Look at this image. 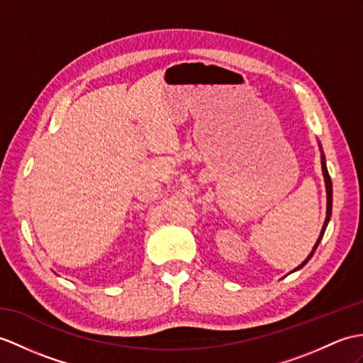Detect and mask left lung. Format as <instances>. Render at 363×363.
Returning <instances> with one entry per match:
<instances>
[{
  "instance_id": "obj_1",
  "label": "left lung",
  "mask_w": 363,
  "mask_h": 363,
  "mask_svg": "<svg viewBox=\"0 0 363 363\" xmlns=\"http://www.w3.org/2000/svg\"><path fill=\"white\" fill-rule=\"evenodd\" d=\"M320 151H322V147H320ZM322 172H323V178H325V185H326V199H328V204H326V220H325V223H323V227H322V232H320V237H318V240H317V242H315V246L313 247V252H311V254L308 255V258L303 261V263L297 267V269H294L292 272H296V271H298V269H301L303 266H305L308 261L311 259V257L314 255V252H315V249H317V246H318V242H320V240L323 238V233H325V230H326V225H328V223H330V220H331V212H333V182H331V178H330V173H328V168H326V161H325V155H323V151H322Z\"/></svg>"
}]
</instances>
